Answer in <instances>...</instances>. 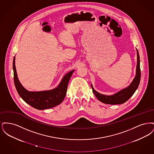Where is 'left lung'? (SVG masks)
<instances>
[{
  "mask_svg": "<svg viewBox=\"0 0 154 154\" xmlns=\"http://www.w3.org/2000/svg\"><path fill=\"white\" fill-rule=\"evenodd\" d=\"M137 63L136 67V75L132 81L131 85L124 89L120 91L117 94L111 96L104 95L100 93L96 92L95 90L92 87L93 93L95 94L97 99L101 102L109 104H119L126 102L133 94L135 92L136 89L139 85L140 77H141V70L140 67V57L139 52L137 50Z\"/></svg>",
  "mask_w": 154,
  "mask_h": 154,
  "instance_id": "left-lung-1",
  "label": "left lung"
}]
</instances>
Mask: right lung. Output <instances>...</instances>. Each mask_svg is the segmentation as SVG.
Returning <instances> with one entry per match:
<instances>
[{
  "instance_id": "1",
  "label": "right lung",
  "mask_w": 154,
  "mask_h": 154,
  "mask_svg": "<svg viewBox=\"0 0 154 154\" xmlns=\"http://www.w3.org/2000/svg\"><path fill=\"white\" fill-rule=\"evenodd\" d=\"M13 65L15 88L19 95L25 102L38 110L50 109L62 102L66 96L69 81L74 70L65 75L58 87L54 89L42 92H29L22 87L18 79L15 66V57Z\"/></svg>"
}]
</instances>
